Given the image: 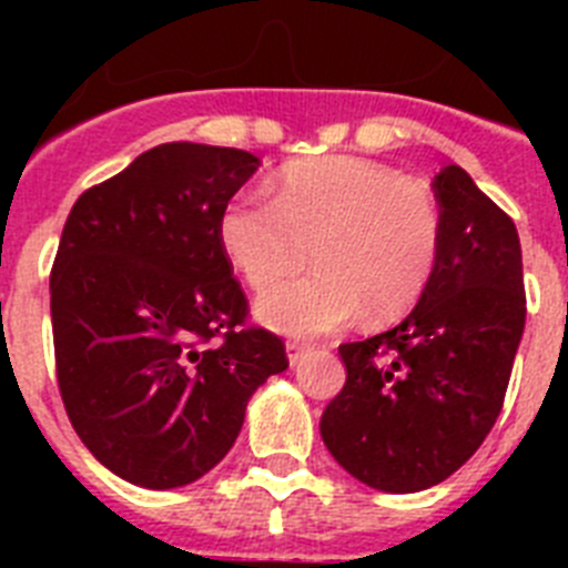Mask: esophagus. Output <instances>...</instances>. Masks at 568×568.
Masks as SVG:
<instances>
[{"mask_svg":"<svg viewBox=\"0 0 568 568\" xmlns=\"http://www.w3.org/2000/svg\"><path fill=\"white\" fill-rule=\"evenodd\" d=\"M304 353H307V344H301V341H287L290 364H298V361L304 358Z\"/></svg>","mask_w":568,"mask_h":568,"instance_id":"esophagus-1","label":"esophagus"}]
</instances>
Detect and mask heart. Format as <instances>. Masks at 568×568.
Segmentation results:
<instances>
[{
	"instance_id": "obj_1",
	"label": "heart",
	"mask_w": 568,
	"mask_h": 568,
	"mask_svg": "<svg viewBox=\"0 0 568 568\" xmlns=\"http://www.w3.org/2000/svg\"><path fill=\"white\" fill-rule=\"evenodd\" d=\"M438 199L384 164L333 155L281 175L275 199L247 184L224 204L219 241L253 290H267L313 258L318 270L258 301L267 327L321 335L369 310L389 318L413 307L440 253Z\"/></svg>"
}]
</instances>
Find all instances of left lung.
Masks as SVG:
<instances>
[{
	"label": "left lung",
	"instance_id": "left-lung-1",
	"mask_svg": "<svg viewBox=\"0 0 568 568\" xmlns=\"http://www.w3.org/2000/svg\"><path fill=\"white\" fill-rule=\"evenodd\" d=\"M440 253L398 327L341 344L346 384L321 438L361 484L420 491L458 471L504 406L526 324L515 222L458 164L435 175Z\"/></svg>",
	"mask_w": 568,
	"mask_h": 568
}]
</instances>
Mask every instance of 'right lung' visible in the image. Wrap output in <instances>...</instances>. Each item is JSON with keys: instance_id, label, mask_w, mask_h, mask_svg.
<instances>
[{"instance_id": "1", "label": "right lung", "mask_w": 568, "mask_h": 568, "mask_svg": "<svg viewBox=\"0 0 568 568\" xmlns=\"http://www.w3.org/2000/svg\"><path fill=\"white\" fill-rule=\"evenodd\" d=\"M247 150L170 142L84 190L50 273L57 378L99 464L148 489L207 475L270 375L278 335L247 327L219 241L224 204L258 170Z\"/></svg>"}]
</instances>
